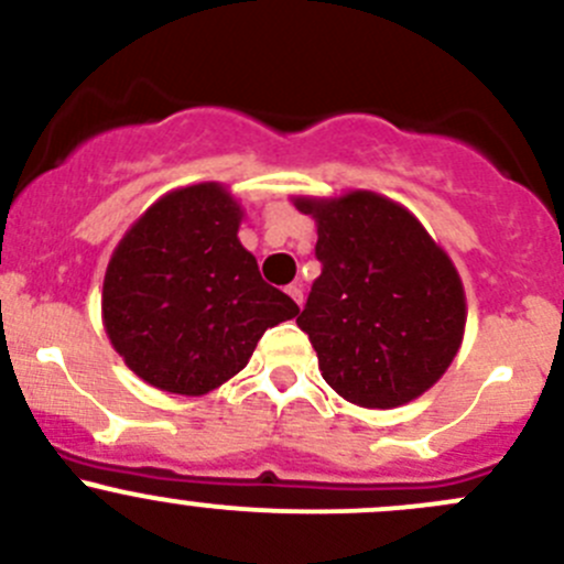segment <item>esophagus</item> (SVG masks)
I'll use <instances>...</instances> for the list:
<instances>
[{"mask_svg": "<svg viewBox=\"0 0 564 564\" xmlns=\"http://www.w3.org/2000/svg\"><path fill=\"white\" fill-rule=\"evenodd\" d=\"M286 294L294 300V303L303 305V283H292V286L286 289Z\"/></svg>", "mask_w": 564, "mask_h": 564, "instance_id": "esophagus-1", "label": "esophagus"}]
</instances>
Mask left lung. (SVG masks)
Listing matches in <instances>:
<instances>
[{
  "mask_svg": "<svg viewBox=\"0 0 564 564\" xmlns=\"http://www.w3.org/2000/svg\"><path fill=\"white\" fill-rule=\"evenodd\" d=\"M322 275L297 324L340 398L392 409L434 388L464 340V283L417 218L373 191L297 196Z\"/></svg>",
  "mask_w": 564,
  "mask_h": 564,
  "instance_id": "8db88e82",
  "label": "left lung"
}]
</instances>
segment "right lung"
<instances>
[{"mask_svg":"<svg viewBox=\"0 0 564 564\" xmlns=\"http://www.w3.org/2000/svg\"><path fill=\"white\" fill-rule=\"evenodd\" d=\"M242 207L220 182L176 187L119 240L104 278V327L152 388L207 395L248 366L267 327L300 314L264 283L240 237Z\"/></svg>","mask_w":564,"mask_h":564,"instance_id":"1","label":"right lung"}]
</instances>
